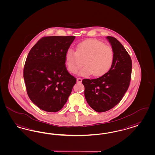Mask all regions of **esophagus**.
<instances>
[{
	"mask_svg": "<svg viewBox=\"0 0 155 155\" xmlns=\"http://www.w3.org/2000/svg\"><path fill=\"white\" fill-rule=\"evenodd\" d=\"M76 80H77V82L78 83H81V81H82V79L80 78H78L77 79H76Z\"/></svg>",
	"mask_w": 155,
	"mask_h": 155,
	"instance_id": "34e87169",
	"label": "esophagus"
}]
</instances>
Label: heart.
<instances>
[{
    "instance_id": "obj_1",
    "label": "heart",
    "mask_w": 155,
    "mask_h": 155,
    "mask_svg": "<svg viewBox=\"0 0 155 155\" xmlns=\"http://www.w3.org/2000/svg\"><path fill=\"white\" fill-rule=\"evenodd\" d=\"M114 59L111 47L105 45L102 42L95 39L83 41L76 46L75 52L68 49L65 53V61L69 72L76 74L83 66L80 75L101 76L109 72Z\"/></svg>"
}]
</instances>
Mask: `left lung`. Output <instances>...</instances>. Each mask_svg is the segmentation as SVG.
Wrapping results in <instances>:
<instances>
[{
    "instance_id": "left-lung-1",
    "label": "left lung",
    "mask_w": 155,
    "mask_h": 155,
    "mask_svg": "<svg viewBox=\"0 0 155 155\" xmlns=\"http://www.w3.org/2000/svg\"><path fill=\"white\" fill-rule=\"evenodd\" d=\"M106 38L114 53L111 68L99 78L82 80L86 101L98 113L108 111L120 102L128 89L132 75V60L129 53L115 38Z\"/></svg>"
}]
</instances>
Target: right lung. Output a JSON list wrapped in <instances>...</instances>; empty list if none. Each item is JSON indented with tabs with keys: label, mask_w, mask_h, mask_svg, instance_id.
Returning a JSON list of instances; mask_svg holds the SVG:
<instances>
[{
	"label": "right lung",
	"mask_w": 155,
	"mask_h": 155,
	"mask_svg": "<svg viewBox=\"0 0 155 155\" xmlns=\"http://www.w3.org/2000/svg\"><path fill=\"white\" fill-rule=\"evenodd\" d=\"M75 36L41 38L30 51L23 69L29 98L40 109L57 112L67 102L76 79L65 67V56Z\"/></svg>",
	"instance_id": "add662e5"
}]
</instances>
